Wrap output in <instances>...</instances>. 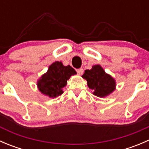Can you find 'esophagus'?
I'll return each instance as SVG.
<instances>
[{
	"label": "esophagus",
	"instance_id": "esophagus-1",
	"mask_svg": "<svg viewBox=\"0 0 149 149\" xmlns=\"http://www.w3.org/2000/svg\"><path fill=\"white\" fill-rule=\"evenodd\" d=\"M76 72H77L78 74L81 75V74H83V73H84V69L83 68H79L76 70Z\"/></svg>",
	"mask_w": 149,
	"mask_h": 149
}]
</instances>
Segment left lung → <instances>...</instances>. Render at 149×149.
<instances>
[{
	"instance_id": "8db88e82",
	"label": "left lung",
	"mask_w": 149,
	"mask_h": 149,
	"mask_svg": "<svg viewBox=\"0 0 149 149\" xmlns=\"http://www.w3.org/2000/svg\"><path fill=\"white\" fill-rule=\"evenodd\" d=\"M87 81V85L94 90L93 94L99 97L109 95L115 88V79L107 74L100 65L92 66L91 70H86L82 76Z\"/></svg>"
}]
</instances>
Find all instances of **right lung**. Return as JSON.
<instances>
[{
    "label": "right lung",
    "instance_id": "1",
    "mask_svg": "<svg viewBox=\"0 0 149 149\" xmlns=\"http://www.w3.org/2000/svg\"><path fill=\"white\" fill-rule=\"evenodd\" d=\"M75 74L76 71L71 66H64L61 62L56 61L49 66L47 72L38 81L39 90L52 98L58 97L63 93V88L66 86L67 81Z\"/></svg>",
    "mask_w": 149,
    "mask_h": 149
}]
</instances>
